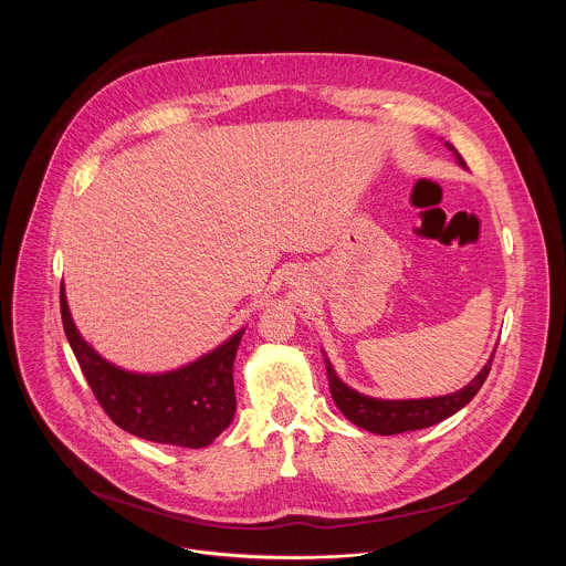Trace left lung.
Masks as SVG:
<instances>
[{
	"instance_id": "left-lung-1",
	"label": "left lung",
	"mask_w": 566,
	"mask_h": 566,
	"mask_svg": "<svg viewBox=\"0 0 566 566\" xmlns=\"http://www.w3.org/2000/svg\"><path fill=\"white\" fill-rule=\"evenodd\" d=\"M450 151H454L457 160L463 166L465 160L461 154L454 149V145L446 143ZM495 354L491 360L483 365V369L459 391L446 394V396H434V398H410V400H385V398H371L365 396L349 385H345L332 363H327V376H329V389L332 398L338 406V410L358 428L369 430L374 434H400V432H410V430H421L437 426L439 421L457 415L461 408H465L468 402L474 398V394L481 389L483 380L489 378L491 365H493Z\"/></svg>"
}]
</instances>
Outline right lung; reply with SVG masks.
Returning a JSON list of instances; mask_svg holds the SVG:
<instances>
[{
  "label": "right lung",
  "mask_w": 566,
  "mask_h": 566,
  "mask_svg": "<svg viewBox=\"0 0 566 566\" xmlns=\"http://www.w3.org/2000/svg\"><path fill=\"white\" fill-rule=\"evenodd\" d=\"M60 313L66 340L107 417L125 432L181 448L210 446L234 417L232 363L244 329L199 360L166 374H132L98 356L77 334L64 286Z\"/></svg>",
  "instance_id": "obj_1"
}]
</instances>
